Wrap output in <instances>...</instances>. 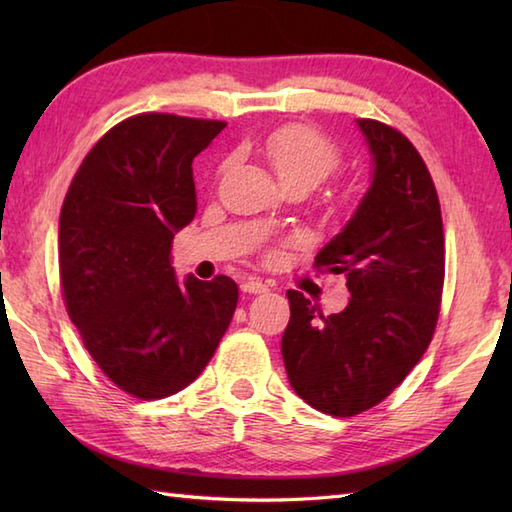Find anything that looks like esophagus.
<instances>
[{
	"label": "esophagus",
	"instance_id": "1",
	"mask_svg": "<svg viewBox=\"0 0 512 512\" xmlns=\"http://www.w3.org/2000/svg\"><path fill=\"white\" fill-rule=\"evenodd\" d=\"M242 290L248 292V295H264V292H268V286L264 284V281H259L255 277H248L242 281Z\"/></svg>",
	"mask_w": 512,
	"mask_h": 512
}]
</instances>
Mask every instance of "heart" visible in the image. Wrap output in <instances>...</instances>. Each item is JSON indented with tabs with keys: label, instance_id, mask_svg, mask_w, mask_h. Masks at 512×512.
<instances>
[{
	"label": "heart",
	"instance_id": "heart-1",
	"mask_svg": "<svg viewBox=\"0 0 512 512\" xmlns=\"http://www.w3.org/2000/svg\"><path fill=\"white\" fill-rule=\"evenodd\" d=\"M268 165L284 187H317L339 167L341 151L310 125H281L259 140Z\"/></svg>",
	"mask_w": 512,
	"mask_h": 512
}]
</instances>
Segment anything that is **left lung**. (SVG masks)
Wrapping results in <instances>:
<instances>
[{
    "mask_svg": "<svg viewBox=\"0 0 512 512\" xmlns=\"http://www.w3.org/2000/svg\"><path fill=\"white\" fill-rule=\"evenodd\" d=\"M372 154V184L354 215L314 257L345 275L350 303L323 317L288 290L281 336L297 396L336 418L387 398L422 358L436 332L444 284V231L436 187L418 149L398 129L358 118Z\"/></svg>",
    "mask_w": 512,
    "mask_h": 512,
    "instance_id": "left-lung-1",
    "label": "left lung"
}]
</instances>
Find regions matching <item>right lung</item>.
I'll return each instance as SVG.
<instances>
[{"label":"right lung","instance_id":"add662e5","mask_svg":"<svg viewBox=\"0 0 512 512\" xmlns=\"http://www.w3.org/2000/svg\"><path fill=\"white\" fill-rule=\"evenodd\" d=\"M226 123L138 114L112 127L65 195V308L103 374L143 400L167 398L211 361L237 306L226 275L180 284L171 242L198 211L193 158Z\"/></svg>","mask_w":512,"mask_h":512}]
</instances>
